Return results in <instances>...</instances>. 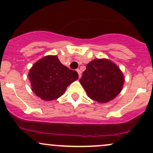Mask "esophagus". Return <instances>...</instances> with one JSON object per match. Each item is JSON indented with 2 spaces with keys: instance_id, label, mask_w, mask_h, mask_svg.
Returning a JSON list of instances; mask_svg holds the SVG:
<instances>
[{
  "instance_id": "1",
  "label": "esophagus",
  "mask_w": 153,
  "mask_h": 153,
  "mask_svg": "<svg viewBox=\"0 0 153 153\" xmlns=\"http://www.w3.org/2000/svg\"><path fill=\"white\" fill-rule=\"evenodd\" d=\"M77 72H78V76H79V78H81V71L79 69H77Z\"/></svg>"
}]
</instances>
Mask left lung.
<instances>
[{
  "label": "left lung",
  "mask_w": 153,
  "mask_h": 153,
  "mask_svg": "<svg viewBox=\"0 0 153 153\" xmlns=\"http://www.w3.org/2000/svg\"><path fill=\"white\" fill-rule=\"evenodd\" d=\"M124 82L119 68L106 59H95L89 63L80 79L88 96L100 103L115 98L122 89Z\"/></svg>",
  "instance_id": "8db88e82"
}]
</instances>
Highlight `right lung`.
Segmentation results:
<instances>
[{
    "instance_id": "add662e5",
    "label": "right lung",
    "mask_w": 153,
    "mask_h": 153,
    "mask_svg": "<svg viewBox=\"0 0 153 153\" xmlns=\"http://www.w3.org/2000/svg\"><path fill=\"white\" fill-rule=\"evenodd\" d=\"M32 89L44 101L59 98L71 83L78 78V72L63 65L56 55L37 61L29 72Z\"/></svg>"
}]
</instances>
